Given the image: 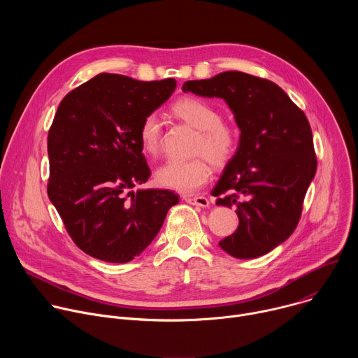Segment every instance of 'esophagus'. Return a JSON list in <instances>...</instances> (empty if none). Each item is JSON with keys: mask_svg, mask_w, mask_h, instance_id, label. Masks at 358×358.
<instances>
[{"mask_svg": "<svg viewBox=\"0 0 358 358\" xmlns=\"http://www.w3.org/2000/svg\"><path fill=\"white\" fill-rule=\"evenodd\" d=\"M184 201L191 203V206H196V207H202V208H207L210 207V201L206 196H184Z\"/></svg>", "mask_w": 358, "mask_h": 358, "instance_id": "esophagus-1", "label": "esophagus"}]
</instances>
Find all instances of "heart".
I'll return each mask as SVG.
<instances>
[{
	"label": "heart",
	"instance_id": "1",
	"mask_svg": "<svg viewBox=\"0 0 358 358\" xmlns=\"http://www.w3.org/2000/svg\"><path fill=\"white\" fill-rule=\"evenodd\" d=\"M173 113L198 130L194 151L206 154L217 167L228 164L239 148V130L225 120L221 112L208 101L196 97H182L173 105ZM141 150L148 156H157L162 147V120L157 113H148L138 127ZM205 156V157H206ZM205 157L188 160H167L156 173L157 181L181 194H192L206 184L211 174V164Z\"/></svg>",
	"mask_w": 358,
	"mask_h": 358
}]
</instances>
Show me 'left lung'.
<instances>
[{"mask_svg": "<svg viewBox=\"0 0 358 358\" xmlns=\"http://www.w3.org/2000/svg\"><path fill=\"white\" fill-rule=\"evenodd\" d=\"M182 90L222 97L235 115L239 148L213 195L217 206L236 207L239 225L220 246L239 259L262 257L296 229L316 174L309 120L276 83L243 72L188 80Z\"/></svg>", "mask_w": 358, "mask_h": 358, "instance_id": "1", "label": "left lung"}]
</instances>
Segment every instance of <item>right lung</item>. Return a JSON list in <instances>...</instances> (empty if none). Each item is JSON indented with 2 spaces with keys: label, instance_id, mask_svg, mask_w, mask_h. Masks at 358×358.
I'll list each match as a JSON object with an SVG mask.
<instances>
[{
  "label": "right lung",
  "instance_id": "right-lung-1",
  "mask_svg": "<svg viewBox=\"0 0 358 358\" xmlns=\"http://www.w3.org/2000/svg\"><path fill=\"white\" fill-rule=\"evenodd\" d=\"M176 86L173 78L99 73L59 103L48 133V196L76 246L96 259L126 264L138 257L180 202L170 189L131 191L151 174L140 123Z\"/></svg>",
  "mask_w": 358,
  "mask_h": 358
}]
</instances>
